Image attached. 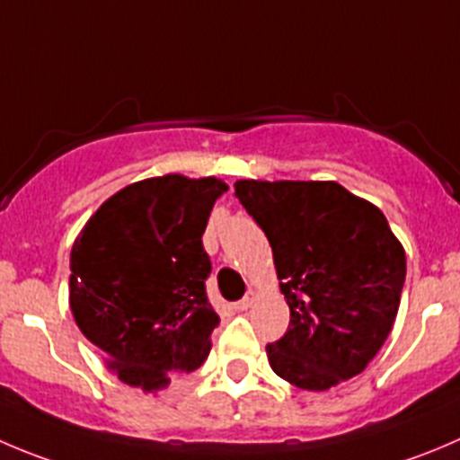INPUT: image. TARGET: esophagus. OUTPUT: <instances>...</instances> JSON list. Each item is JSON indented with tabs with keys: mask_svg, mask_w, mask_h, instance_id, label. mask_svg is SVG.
<instances>
[{
	"mask_svg": "<svg viewBox=\"0 0 460 460\" xmlns=\"http://www.w3.org/2000/svg\"><path fill=\"white\" fill-rule=\"evenodd\" d=\"M252 303H255V291H248L239 303H234V309H237V312H246Z\"/></svg>",
	"mask_w": 460,
	"mask_h": 460,
	"instance_id": "34e87169",
	"label": "esophagus"
}]
</instances>
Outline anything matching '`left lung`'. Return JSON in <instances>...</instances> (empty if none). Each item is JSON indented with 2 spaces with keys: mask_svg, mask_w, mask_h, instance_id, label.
Here are the masks:
<instances>
[{
  "mask_svg": "<svg viewBox=\"0 0 460 460\" xmlns=\"http://www.w3.org/2000/svg\"><path fill=\"white\" fill-rule=\"evenodd\" d=\"M234 196L273 248L291 321L269 364L305 391L358 375L391 334L404 248L382 209L339 182L237 181Z\"/></svg>",
  "mask_w": 460,
  "mask_h": 460,
  "instance_id": "8db88e82",
  "label": "left lung"
}]
</instances>
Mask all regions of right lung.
<instances>
[{"instance_id":"right-lung-1","label":"right lung","mask_w":460,"mask_h":460,"mask_svg":"<svg viewBox=\"0 0 460 460\" xmlns=\"http://www.w3.org/2000/svg\"><path fill=\"white\" fill-rule=\"evenodd\" d=\"M223 191L217 178L178 173L133 182L74 242L72 314L121 382L157 391L208 358L218 316L205 291L203 233Z\"/></svg>"}]
</instances>
